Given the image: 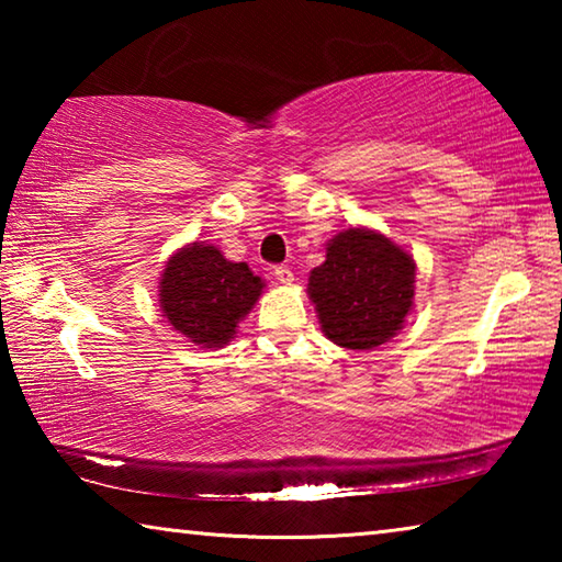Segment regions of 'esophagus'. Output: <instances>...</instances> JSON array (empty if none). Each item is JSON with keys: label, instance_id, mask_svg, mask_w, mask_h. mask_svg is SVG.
<instances>
[{"label": "esophagus", "instance_id": "esophagus-1", "mask_svg": "<svg viewBox=\"0 0 562 562\" xmlns=\"http://www.w3.org/2000/svg\"><path fill=\"white\" fill-rule=\"evenodd\" d=\"M274 280H278L280 284H292V280H294V274H292V270L288 268V265H280V268H274Z\"/></svg>", "mask_w": 562, "mask_h": 562}]
</instances>
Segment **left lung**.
<instances>
[{"label":"left lung","instance_id":"left-lung-1","mask_svg":"<svg viewBox=\"0 0 562 562\" xmlns=\"http://www.w3.org/2000/svg\"><path fill=\"white\" fill-rule=\"evenodd\" d=\"M416 262L369 227H349L327 243V260L310 272L325 337L347 349H374L404 327L414 307Z\"/></svg>","mask_w":562,"mask_h":562}]
</instances>
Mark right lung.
I'll return each instance as SVG.
<instances>
[{
  "mask_svg": "<svg viewBox=\"0 0 562 562\" xmlns=\"http://www.w3.org/2000/svg\"><path fill=\"white\" fill-rule=\"evenodd\" d=\"M262 280L247 262H231L215 245L190 243L166 262L160 312L198 347H225L262 294Z\"/></svg>",
  "mask_w": 562,
  "mask_h": 562,
  "instance_id": "right-lung-1",
  "label": "right lung"
}]
</instances>
